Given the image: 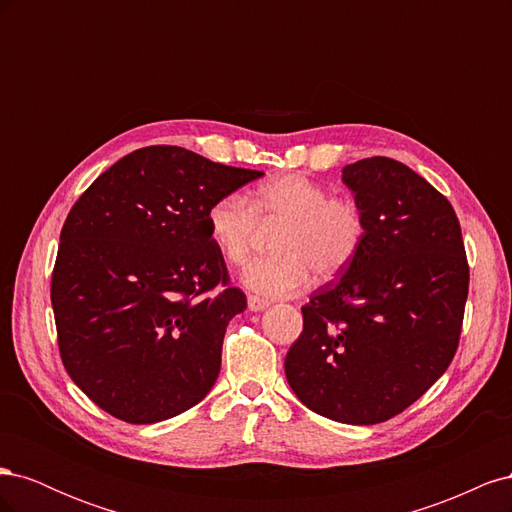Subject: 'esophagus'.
<instances>
[{
    "label": "esophagus",
    "instance_id": "1",
    "mask_svg": "<svg viewBox=\"0 0 512 512\" xmlns=\"http://www.w3.org/2000/svg\"><path fill=\"white\" fill-rule=\"evenodd\" d=\"M271 303L269 301H265V299H260V297H247V309H250V312H262V309H267Z\"/></svg>",
    "mask_w": 512,
    "mask_h": 512
}]
</instances>
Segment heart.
Returning <instances> with one entry per match:
<instances>
[{"label":"heart","instance_id":"heart-1","mask_svg":"<svg viewBox=\"0 0 512 512\" xmlns=\"http://www.w3.org/2000/svg\"><path fill=\"white\" fill-rule=\"evenodd\" d=\"M258 222L284 224L275 237L277 254L258 258L245 267L241 282L262 297H290L312 284L344 273L359 254L365 220L359 205L331 196L322 183L305 175L275 177L247 200L224 194L207 209L205 224L211 243L230 265L250 258Z\"/></svg>","mask_w":512,"mask_h":512}]
</instances>
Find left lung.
Segmentation results:
<instances>
[{"label": "left lung", "instance_id": "8db88e82", "mask_svg": "<svg viewBox=\"0 0 512 512\" xmlns=\"http://www.w3.org/2000/svg\"><path fill=\"white\" fill-rule=\"evenodd\" d=\"M365 220L359 254L312 294L286 378L303 406L348 425L404 412L451 365L468 299V260L451 203L391 158L344 166Z\"/></svg>", "mask_w": 512, "mask_h": 512}]
</instances>
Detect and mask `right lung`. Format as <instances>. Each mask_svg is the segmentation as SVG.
<instances>
[{"mask_svg": "<svg viewBox=\"0 0 512 512\" xmlns=\"http://www.w3.org/2000/svg\"><path fill=\"white\" fill-rule=\"evenodd\" d=\"M262 175L156 145L115 162L76 200L61 228L51 303L61 361L96 406L151 425L213 389L226 327L247 303L226 288L205 215Z\"/></svg>", "mask_w": 512, "mask_h": 512, "instance_id": "obj_1", "label": "right lung"}]
</instances>
